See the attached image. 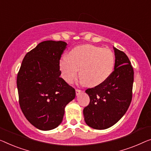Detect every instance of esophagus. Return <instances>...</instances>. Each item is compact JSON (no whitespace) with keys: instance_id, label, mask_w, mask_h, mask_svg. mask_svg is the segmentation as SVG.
<instances>
[{"instance_id":"34e87169","label":"esophagus","mask_w":151,"mask_h":151,"mask_svg":"<svg viewBox=\"0 0 151 151\" xmlns=\"http://www.w3.org/2000/svg\"><path fill=\"white\" fill-rule=\"evenodd\" d=\"M82 92H83V91H81V90L76 89V96H78L80 93H81Z\"/></svg>"}]
</instances>
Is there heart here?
<instances>
[{"instance_id": "1", "label": "heart", "mask_w": 151, "mask_h": 151, "mask_svg": "<svg viewBox=\"0 0 151 151\" xmlns=\"http://www.w3.org/2000/svg\"><path fill=\"white\" fill-rule=\"evenodd\" d=\"M114 56L111 50L84 45L73 48L70 57L63 55L60 60L62 77L71 83L80 69L81 81L88 87H95L106 81L113 71Z\"/></svg>"}]
</instances>
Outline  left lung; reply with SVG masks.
<instances>
[{
    "mask_svg": "<svg viewBox=\"0 0 151 151\" xmlns=\"http://www.w3.org/2000/svg\"><path fill=\"white\" fill-rule=\"evenodd\" d=\"M115 56L114 71L109 78L85 93L90 98L83 109L87 125L105 129L117 123L127 112L132 98L134 70L127 55L113 47Z\"/></svg>",
    "mask_w": 151,
    "mask_h": 151,
    "instance_id": "8db88e82",
    "label": "left lung"
}]
</instances>
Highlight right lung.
Masks as SVG:
<instances>
[{"label":"right lung","mask_w":151,"mask_h":151,"mask_svg":"<svg viewBox=\"0 0 151 151\" xmlns=\"http://www.w3.org/2000/svg\"><path fill=\"white\" fill-rule=\"evenodd\" d=\"M64 41L40 42L24 57L17 74L22 111L37 129L48 131L62 123L65 107L75 98V90L60 77V60Z\"/></svg>","instance_id":"1"}]
</instances>
